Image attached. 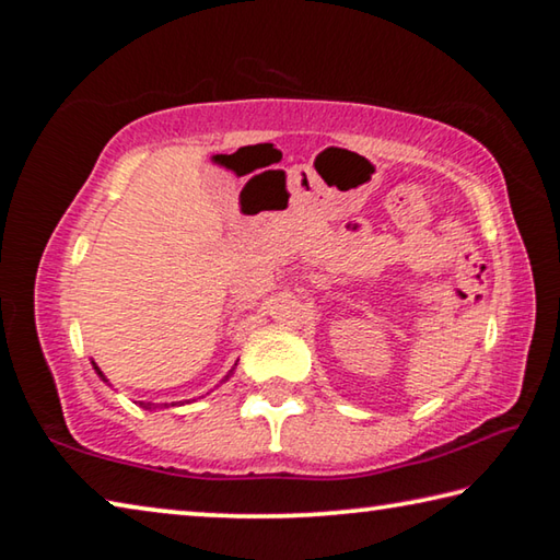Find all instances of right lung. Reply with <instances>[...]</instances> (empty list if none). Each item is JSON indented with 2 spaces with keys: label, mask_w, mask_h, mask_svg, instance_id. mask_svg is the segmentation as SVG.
Segmentation results:
<instances>
[{
  "label": "right lung",
  "mask_w": 560,
  "mask_h": 560,
  "mask_svg": "<svg viewBox=\"0 0 560 560\" xmlns=\"http://www.w3.org/2000/svg\"><path fill=\"white\" fill-rule=\"evenodd\" d=\"M93 368H96V365H93ZM96 371H98V368H96ZM98 375L103 377V373H101V371H98ZM140 405H143V402H140ZM143 407H150V405H143Z\"/></svg>",
  "instance_id": "1"
}]
</instances>
